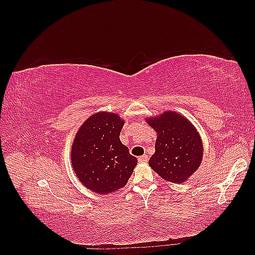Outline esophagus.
Listing matches in <instances>:
<instances>
[{"label":"esophagus","mask_w":255,"mask_h":255,"mask_svg":"<svg viewBox=\"0 0 255 255\" xmlns=\"http://www.w3.org/2000/svg\"><path fill=\"white\" fill-rule=\"evenodd\" d=\"M138 160H139L140 163H145V161H148V155H142L140 157H138Z\"/></svg>","instance_id":"esophagus-1"}]
</instances>
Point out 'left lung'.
<instances>
[{"mask_svg": "<svg viewBox=\"0 0 255 255\" xmlns=\"http://www.w3.org/2000/svg\"><path fill=\"white\" fill-rule=\"evenodd\" d=\"M146 122L157 133L151 168L168 182L181 184L189 179L203 156L201 137L194 125L175 112H164Z\"/></svg>", "mask_w": 255, "mask_h": 255, "instance_id": "obj_1", "label": "left lung"}]
</instances>
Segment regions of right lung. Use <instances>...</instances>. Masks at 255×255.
<instances>
[{
  "label": "right lung",
  "mask_w": 255,
  "mask_h": 255,
  "mask_svg": "<svg viewBox=\"0 0 255 255\" xmlns=\"http://www.w3.org/2000/svg\"><path fill=\"white\" fill-rule=\"evenodd\" d=\"M125 125L118 115L100 112L85 121L76 133L71 163L80 182L97 194L122 188L132 175L137 158L120 141Z\"/></svg>",
  "instance_id": "add662e5"
}]
</instances>
